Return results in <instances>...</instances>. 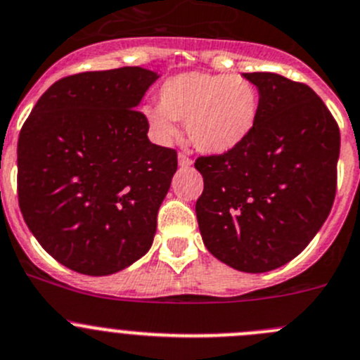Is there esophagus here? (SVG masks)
<instances>
[{"mask_svg": "<svg viewBox=\"0 0 360 360\" xmlns=\"http://www.w3.org/2000/svg\"><path fill=\"white\" fill-rule=\"evenodd\" d=\"M177 160H179V167H183V169H188V167L193 163V160H191V158L188 156V154H184V153H179Z\"/></svg>", "mask_w": 360, "mask_h": 360, "instance_id": "34e87169", "label": "esophagus"}]
</instances>
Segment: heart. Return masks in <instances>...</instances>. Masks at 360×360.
<instances>
[{
	"label": "heart",
	"instance_id": "b5f03b06",
	"mask_svg": "<svg viewBox=\"0 0 360 360\" xmlns=\"http://www.w3.org/2000/svg\"><path fill=\"white\" fill-rule=\"evenodd\" d=\"M160 106H147L156 139L170 142L176 120H184L190 142L202 153L220 154L248 139L259 117V90L250 79L217 72L177 74L158 92Z\"/></svg>",
	"mask_w": 360,
	"mask_h": 360
}]
</instances>
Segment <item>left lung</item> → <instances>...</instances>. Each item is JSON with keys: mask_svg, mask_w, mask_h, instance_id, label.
Segmentation results:
<instances>
[{"mask_svg": "<svg viewBox=\"0 0 360 360\" xmlns=\"http://www.w3.org/2000/svg\"><path fill=\"white\" fill-rule=\"evenodd\" d=\"M243 76L259 90V117L238 147L197 158L204 191L195 213L217 259L263 274L297 257L327 220L341 136L305 83L274 72Z\"/></svg>", "mask_w": 360, "mask_h": 360, "instance_id": "1", "label": "left lung"}]
</instances>
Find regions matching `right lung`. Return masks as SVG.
<instances>
[{
	"instance_id": "obj_1",
	"label": "right lung",
	"mask_w": 360,
	"mask_h": 360,
	"mask_svg": "<svg viewBox=\"0 0 360 360\" xmlns=\"http://www.w3.org/2000/svg\"><path fill=\"white\" fill-rule=\"evenodd\" d=\"M158 74L120 67L67 76L40 96L18 142V195L49 256L110 275L146 254L177 170L136 106Z\"/></svg>"
}]
</instances>
